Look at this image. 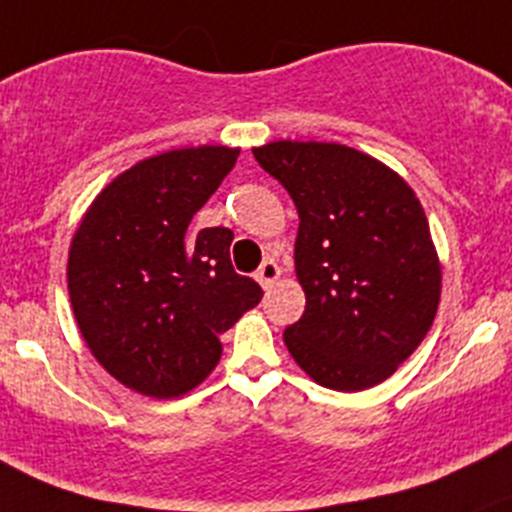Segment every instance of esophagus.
Returning <instances> with one entry per match:
<instances>
[{"instance_id": "obj_1", "label": "esophagus", "mask_w": 512, "mask_h": 512, "mask_svg": "<svg viewBox=\"0 0 512 512\" xmlns=\"http://www.w3.org/2000/svg\"><path fill=\"white\" fill-rule=\"evenodd\" d=\"M255 277H257V282H260L262 287L270 289L277 282V277H280V267H277L275 260H265L260 265V270H257Z\"/></svg>"}]
</instances>
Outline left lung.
<instances>
[{
	"mask_svg": "<svg viewBox=\"0 0 512 512\" xmlns=\"http://www.w3.org/2000/svg\"><path fill=\"white\" fill-rule=\"evenodd\" d=\"M299 213L294 270L304 314L285 344L317 384L364 391L423 342L441 299L426 213L399 173L339 143L252 148Z\"/></svg>",
	"mask_w": 512,
	"mask_h": 512,
	"instance_id": "8db88e82",
	"label": "left lung"
}]
</instances>
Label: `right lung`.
<instances>
[{
	"label": "right lung",
	"mask_w": 512,
	"mask_h": 512,
	"mask_svg": "<svg viewBox=\"0 0 512 512\" xmlns=\"http://www.w3.org/2000/svg\"><path fill=\"white\" fill-rule=\"evenodd\" d=\"M240 148L146 158L106 185L69 250V297L98 364L128 389L173 399L218 366L227 332L262 299L232 270L227 227L188 230Z\"/></svg>",
	"instance_id": "obj_1"
}]
</instances>
